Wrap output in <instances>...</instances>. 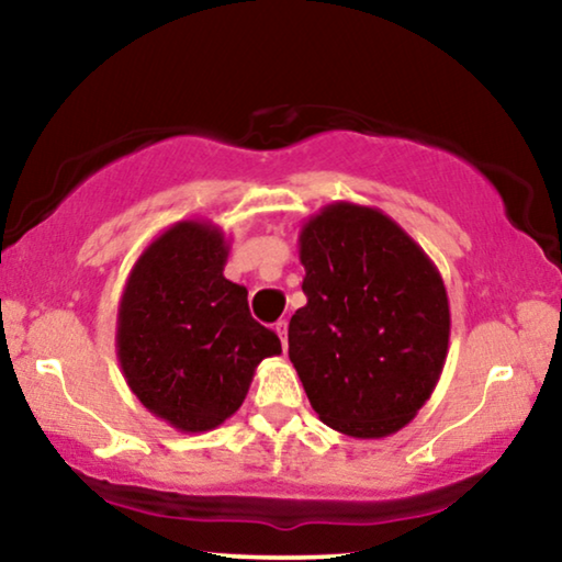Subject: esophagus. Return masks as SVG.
<instances>
[{
  "label": "esophagus",
  "mask_w": 562,
  "mask_h": 562,
  "mask_svg": "<svg viewBox=\"0 0 562 562\" xmlns=\"http://www.w3.org/2000/svg\"><path fill=\"white\" fill-rule=\"evenodd\" d=\"M276 335H279L281 337V345H283V348H286V342H289V325H286V319H279V322H276Z\"/></svg>",
  "instance_id": "1"
}]
</instances>
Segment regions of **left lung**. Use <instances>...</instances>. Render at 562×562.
<instances>
[{
  "label": "left lung",
  "mask_w": 562,
  "mask_h": 562,
  "mask_svg": "<svg viewBox=\"0 0 562 562\" xmlns=\"http://www.w3.org/2000/svg\"><path fill=\"white\" fill-rule=\"evenodd\" d=\"M299 260L306 304L289 322V358L312 409L360 440L398 432L448 358L440 271L389 214L352 202L304 222Z\"/></svg>",
  "instance_id": "1"
}]
</instances>
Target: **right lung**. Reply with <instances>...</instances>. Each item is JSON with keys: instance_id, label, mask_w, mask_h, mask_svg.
<instances>
[{"instance_id": "obj_1", "label": "right lung", "mask_w": 562, "mask_h": 562, "mask_svg": "<svg viewBox=\"0 0 562 562\" xmlns=\"http://www.w3.org/2000/svg\"><path fill=\"white\" fill-rule=\"evenodd\" d=\"M229 243L217 225L181 220L135 260L117 310V358L140 404L179 432H210L248 396L281 340L225 279Z\"/></svg>"}]
</instances>
